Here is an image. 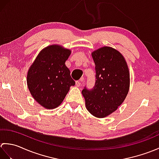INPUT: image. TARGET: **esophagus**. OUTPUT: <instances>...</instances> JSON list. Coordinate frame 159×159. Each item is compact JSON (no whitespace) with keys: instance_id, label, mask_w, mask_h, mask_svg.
Segmentation results:
<instances>
[{"instance_id":"1","label":"esophagus","mask_w":159,"mask_h":159,"mask_svg":"<svg viewBox=\"0 0 159 159\" xmlns=\"http://www.w3.org/2000/svg\"><path fill=\"white\" fill-rule=\"evenodd\" d=\"M80 85H81V83H80V81H79V80H77V81H76V85L77 87H80Z\"/></svg>"}]
</instances>
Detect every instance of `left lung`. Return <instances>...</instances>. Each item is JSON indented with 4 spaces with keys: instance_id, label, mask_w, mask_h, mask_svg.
<instances>
[{
    "instance_id": "1",
    "label": "left lung",
    "mask_w": 159,
    "mask_h": 159,
    "mask_svg": "<svg viewBox=\"0 0 159 159\" xmlns=\"http://www.w3.org/2000/svg\"><path fill=\"white\" fill-rule=\"evenodd\" d=\"M95 63L96 82L92 89L85 86L82 93L89 112L105 117L116 111L129 90L130 74L122 55L111 47H102L92 54Z\"/></svg>"
}]
</instances>
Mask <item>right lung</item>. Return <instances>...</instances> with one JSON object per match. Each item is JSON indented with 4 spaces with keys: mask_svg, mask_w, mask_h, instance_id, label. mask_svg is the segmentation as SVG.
<instances>
[{
    "mask_svg": "<svg viewBox=\"0 0 159 159\" xmlns=\"http://www.w3.org/2000/svg\"><path fill=\"white\" fill-rule=\"evenodd\" d=\"M71 51L58 45L42 50L30 67L27 85L32 96L40 105L52 109L59 107L75 85L66 66Z\"/></svg>",
    "mask_w": 159,
    "mask_h": 159,
    "instance_id": "right-lung-1",
    "label": "right lung"
}]
</instances>
